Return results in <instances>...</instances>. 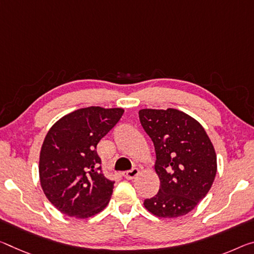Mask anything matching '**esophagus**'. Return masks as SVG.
Instances as JSON below:
<instances>
[{"mask_svg": "<svg viewBox=\"0 0 254 254\" xmlns=\"http://www.w3.org/2000/svg\"><path fill=\"white\" fill-rule=\"evenodd\" d=\"M138 174H139V170L136 167H134V168H132L131 171H127V172H124L123 173V176L124 178H126L127 180H133L135 176H138Z\"/></svg>", "mask_w": 254, "mask_h": 254, "instance_id": "34e87169", "label": "esophagus"}]
</instances>
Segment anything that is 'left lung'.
<instances>
[{
	"label": "left lung",
	"instance_id": "1",
	"mask_svg": "<svg viewBox=\"0 0 254 254\" xmlns=\"http://www.w3.org/2000/svg\"><path fill=\"white\" fill-rule=\"evenodd\" d=\"M140 123L156 152L159 191L144 200L151 214L174 218L190 212L210 190L217 172L214 146L201 124L185 113L139 111Z\"/></svg>",
	"mask_w": 254,
	"mask_h": 254
}]
</instances>
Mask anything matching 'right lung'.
Segmentation results:
<instances>
[{
  "label": "right lung",
  "instance_id": "1",
  "mask_svg": "<svg viewBox=\"0 0 254 254\" xmlns=\"http://www.w3.org/2000/svg\"><path fill=\"white\" fill-rule=\"evenodd\" d=\"M123 112L81 108L63 116L48 131L40 150L39 179L47 199L62 214L88 218L110 202L115 182L103 174L96 147Z\"/></svg>",
  "mask_w": 254,
  "mask_h": 254
}]
</instances>
